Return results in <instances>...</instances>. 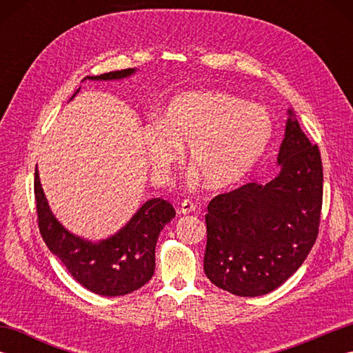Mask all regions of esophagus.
I'll list each match as a JSON object with an SVG mask.
<instances>
[{"mask_svg":"<svg viewBox=\"0 0 353 353\" xmlns=\"http://www.w3.org/2000/svg\"><path fill=\"white\" fill-rule=\"evenodd\" d=\"M194 211H196V205H194L191 200H183L181 206H179V214H182V215L191 214Z\"/></svg>","mask_w":353,"mask_h":353,"instance_id":"esophagus-1","label":"esophagus"}]
</instances>
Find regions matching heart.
I'll return each mask as SVG.
<instances>
[{
  "instance_id": "b5f03b06",
  "label": "heart",
  "mask_w": 353,
  "mask_h": 353,
  "mask_svg": "<svg viewBox=\"0 0 353 353\" xmlns=\"http://www.w3.org/2000/svg\"><path fill=\"white\" fill-rule=\"evenodd\" d=\"M154 172L162 174L188 145L186 159L205 185L223 188L254 168L274 137L270 112L223 91H191L172 99L162 124L144 129Z\"/></svg>"
}]
</instances>
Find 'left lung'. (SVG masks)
I'll use <instances>...</instances> for the list:
<instances>
[{
    "instance_id": "left-lung-1",
    "label": "left lung",
    "mask_w": 353,
    "mask_h": 353,
    "mask_svg": "<svg viewBox=\"0 0 353 353\" xmlns=\"http://www.w3.org/2000/svg\"><path fill=\"white\" fill-rule=\"evenodd\" d=\"M277 167L279 174L268 183H247L208 205L205 273L235 296H264L281 287L316 243L323 168L319 147L305 137L292 109Z\"/></svg>"
}]
</instances>
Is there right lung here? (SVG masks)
Returning a JSON list of instances; mask_svg holds the SVG:
<instances>
[{"mask_svg": "<svg viewBox=\"0 0 353 353\" xmlns=\"http://www.w3.org/2000/svg\"><path fill=\"white\" fill-rule=\"evenodd\" d=\"M137 68L112 71L85 80L115 81L137 74ZM80 88L71 97V100ZM34 197L39 230L50 252L61 259L80 285L100 296H124L139 290L154 273V247L161 230L176 216L174 208L163 199H150L114 235L88 239L72 234L52 214L42 190L39 170L34 171Z\"/></svg>", "mask_w": 353, "mask_h": 353, "instance_id": "add662e5", "label": "right lung"}]
</instances>
